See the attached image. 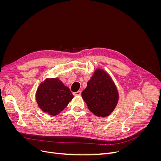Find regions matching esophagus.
Wrapping results in <instances>:
<instances>
[{"label": "esophagus", "mask_w": 161, "mask_h": 161, "mask_svg": "<svg viewBox=\"0 0 161 161\" xmlns=\"http://www.w3.org/2000/svg\"><path fill=\"white\" fill-rule=\"evenodd\" d=\"M81 94V92L80 90H78V92H76L73 93L74 96H80Z\"/></svg>", "instance_id": "1"}]
</instances>
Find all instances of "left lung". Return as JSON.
Returning a JSON list of instances; mask_svg holds the SVG:
<instances>
[{
    "instance_id": "8db88e82",
    "label": "left lung",
    "mask_w": 161,
    "mask_h": 161,
    "mask_svg": "<svg viewBox=\"0 0 161 161\" xmlns=\"http://www.w3.org/2000/svg\"><path fill=\"white\" fill-rule=\"evenodd\" d=\"M81 96L89 110L101 117L109 115L119 100L115 85L109 76L101 69L96 70Z\"/></svg>"
}]
</instances>
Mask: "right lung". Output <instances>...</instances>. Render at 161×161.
<instances>
[{
    "mask_svg": "<svg viewBox=\"0 0 161 161\" xmlns=\"http://www.w3.org/2000/svg\"><path fill=\"white\" fill-rule=\"evenodd\" d=\"M73 98L69 88L59 79H47L42 83L36 92L39 107L50 115H57Z\"/></svg>",
    "mask_w": 161,
    "mask_h": 161,
    "instance_id": "add662e5",
    "label": "right lung"
}]
</instances>
